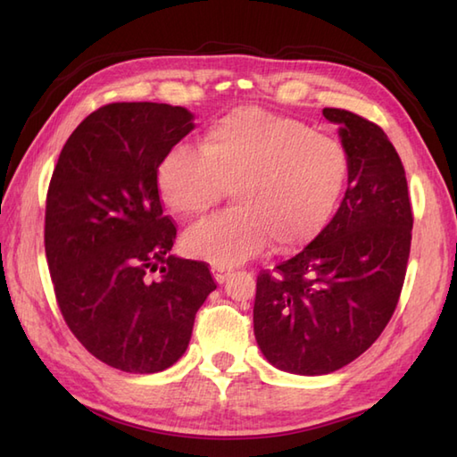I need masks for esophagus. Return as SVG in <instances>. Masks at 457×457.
<instances>
[{
    "label": "esophagus",
    "mask_w": 457,
    "mask_h": 457,
    "mask_svg": "<svg viewBox=\"0 0 457 457\" xmlns=\"http://www.w3.org/2000/svg\"><path fill=\"white\" fill-rule=\"evenodd\" d=\"M212 273H213V278H216L218 283L221 285L223 280H226V277L229 275V269L223 267V265H213V267H212Z\"/></svg>",
    "instance_id": "1"
}]
</instances>
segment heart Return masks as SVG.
Listing matches in <instances>:
<instances>
[{"mask_svg":"<svg viewBox=\"0 0 457 457\" xmlns=\"http://www.w3.org/2000/svg\"><path fill=\"white\" fill-rule=\"evenodd\" d=\"M349 179L342 143L306 123L261 108H237L208 125L200 153L170 149L159 164L164 204L180 220L200 218L231 188L236 208L187 231L192 257L236 265L269 241L287 253L322 234Z\"/></svg>","mask_w":457,"mask_h":457,"instance_id":"obj_1","label":"heart"}]
</instances>
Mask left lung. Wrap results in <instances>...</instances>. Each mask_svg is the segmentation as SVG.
<instances>
[{"label":"left lung","mask_w":457,"mask_h":457,"mask_svg":"<svg viewBox=\"0 0 457 457\" xmlns=\"http://www.w3.org/2000/svg\"><path fill=\"white\" fill-rule=\"evenodd\" d=\"M349 157L342 206L312 244L257 275L253 328L269 363L326 375L381 336L399 304L412 239L403 162L377 123L324 108Z\"/></svg>","instance_id":"left-lung-1"}]
</instances>
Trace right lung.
<instances>
[{
  "label": "right lung",
  "mask_w": 457,
  "mask_h": 457,
  "mask_svg": "<svg viewBox=\"0 0 457 457\" xmlns=\"http://www.w3.org/2000/svg\"><path fill=\"white\" fill-rule=\"evenodd\" d=\"M192 118L169 104L102 105L68 137L48 184L45 253L58 308L96 359L125 373L177 363L216 288L208 263L170 255L177 223L157 184Z\"/></svg>",
  "instance_id": "add662e5"
}]
</instances>
